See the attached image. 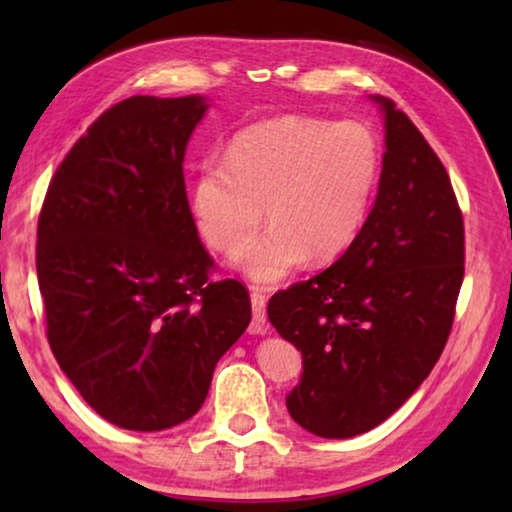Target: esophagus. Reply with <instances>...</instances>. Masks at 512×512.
<instances>
[{"label": "esophagus", "mask_w": 512, "mask_h": 512, "mask_svg": "<svg viewBox=\"0 0 512 512\" xmlns=\"http://www.w3.org/2000/svg\"><path fill=\"white\" fill-rule=\"evenodd\" d=\"M250 305H253L255 325L262 329L266 323V298L257 289H253V293H250Z\"/></svg>", "instance_id": "34e87169"}]
</instances>
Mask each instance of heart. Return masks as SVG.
I'll return each instance as SVG.
<instances>
[{"label": "heart", "instance_id": "heart-1", "mask_svg": "<svg viewBox=\"0 0 512 512\" xmlns=\"http://www.w3.org/2000/svg\"><path fill=\"white\" fill-rule=\"evenodd\" d=\"M379 180V142L361 121L271 117L241 131L225 160L207 158L192 185V212L207 244L235 255L257 284H275L314 257L343 255L368 219Z\"/></svg>", "mask_w": 512, "mask_h": 512}]
</instances>
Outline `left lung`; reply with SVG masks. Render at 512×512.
Returning <instances> with one entry per match:
<instances>
[{
  "label": "left lung",
  "mask_w": 512,
  "mask_h": 512,
  "mask_svg": "<svg viewBox=\"0 0 512 512\" xmlns=\"http://www.w3.org/2000/svg\"><path fill=\"white\" fill-rule=\"evenodd\" d=\"M375 205L354 244L307 282L275 293L268 320L302 354L287 409L320 438L375 429L443 354L465 273L463 216L449 176L395 103Z\"/></svg>",
  "instance_id": "obj_1"
}]
</instances>
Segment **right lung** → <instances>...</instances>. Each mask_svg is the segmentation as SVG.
<instances>
[{"label":"right lung","mask_w":512,"mask_h":512,"mask_svg":"<svg viewBox=\"0 0 512 512\" xmlns=\"http://www.w3.org/2000/svg\"><path fill=\"white\" fill-rule=\"evenodd\" d=\"M207 103L131 97L94 121L51 178L36 268L60 370L103 420L162 431L201 409L250 323L248 291L210 280L185 192Z\"/></svg>","instance_id":"1"}]
</instances>
